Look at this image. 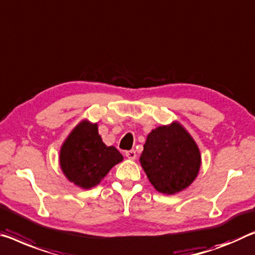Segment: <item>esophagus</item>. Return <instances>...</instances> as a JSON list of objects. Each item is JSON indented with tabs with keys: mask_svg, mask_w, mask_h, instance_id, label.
Returning <instances> with one entry per match:
<instances>
[{
	"mask_svg": "<svg viewBox=\"0 0 255 255\" xmlns=\"http://www.w3.org/2000/svg\"><path fill=\"white\" fill-rule=\"evenodd\" d=\"M125 155H126L129 160H135L136 159V151L135 149H130V151L125 152Z\"/></svg>",
	"mask_w": 255,
	"mask_h": 255,
	"instance_id": "34e87169",
	"label": "esophagus"
}]
</instances>
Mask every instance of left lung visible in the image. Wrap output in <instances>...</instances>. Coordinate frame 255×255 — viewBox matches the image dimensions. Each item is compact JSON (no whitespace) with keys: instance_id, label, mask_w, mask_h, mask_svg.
<instances>
[{"instance_id":"left-lung-1","label":"left lung","mask_w":255,"mask_h":255,"mask_svg":"<svg viewBox=\"0 0 255 255\" xmlns=\"http://www.w3.org/2000/svg\"><path fill=\"white\" fill-rule=\"evenodd\" d=\"M140 164L157 192L176 194L191 185L201 167V154L192 136L178 123L149 132Z\"/></svg>"}]
</instances>
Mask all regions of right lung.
I'll list each match as a JSON object with an SVG mask.
<instances>
[{"label":"right lung","instance_id":"add662e5","mask_svg":"<svg viewBox=\"0 0 255 255\" xmlns=\"http://www.w3.org/2000/svg\"><path fill=\"white\" fill-rule=\"evenodd\" d=\"M115 146H107L98 124L84 120L68 136L60 151V165L71 183L83 188L98 185L113 165L123 161Z\"/></svg>","mask_w":255,"mask_h":255}]
</instances>
